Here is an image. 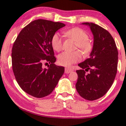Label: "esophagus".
Segmentation results:
<instances>
[{"label": "esophagus", "mask_w": 126, "mask_h": 126, "mask_svg": "<svg viewBox=\"0 0 126 126\" xmlns=\"http://www.w3.org/2000/svg\"><path fill=\"white\" fill-rule=\"evenodd\" d=\"M72 71V69H71L70 68H65V73L66 74H69L70 72H71Z\"/></svg>", "instance_id": "1"}]
</instances>
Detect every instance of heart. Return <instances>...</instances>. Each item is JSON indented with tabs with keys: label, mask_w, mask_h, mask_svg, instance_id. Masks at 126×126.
I'll return each instance as SVG.
<instances>
[{
	"label": "heart",
	"mask_w": 126,
	"mask_h": 126,
	"mask_svg": "<svg viewBox=\"0 0 126 126\" xmlns=\"http://www.w3.org/2000/svg\"><path fill=\"white\" fill-rule=\"evenodd\" d=\"M65 36L70 38L75 42V47L82 50L84 53L90 51L92 45L88 39V35L85 31L79 28H74L65 31ZM51 45L55 51L59 52L63 49V39L60 35L55 33L51 39ZM82 56L80 52L77 51L73 52H63L58 57V61L61 65L63 66H70L80 61Z\"/></svg>",
	"instance_id": "obj_1"
}]
</instances>
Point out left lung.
Instances as JSON below:
<instances>
[{
  "mask_svg": "<svg viewBox=\"0 0 126 126\" xmlns=\"http://www.w3.org/2000/svg\"><path fill=\"white\" fill-rule=\"evenodd\" d=\"M82 24L90 27L94 42L89 58L78 64L82 69L76 71L78 79L75 87L81 97L93 101L104 95L113 83L117 71L118 51L107 30L93 23Z\"/></svg>",
  "mask_w": 126,
  "mask_h": 126,
  "instance_id": "8db88e82",
  "label": "left lung"
}]
</instances>
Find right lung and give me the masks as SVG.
Wrapping results in <instances>:
<instances>
[{
	"label": "right lung",
	"instance_id": "add662e5",
	"mask_svg": "<svg viewBox=\"0 0 126 126\" xmlns=\"http://www.w3.org/2000/svg\"><path fill=\"white\" fill-rule=\"evenodd\" d=\"M65 26L45 19L33 20L20 31L12 49V69L16 81L25 92L42 98L52 92L64 72L57 66L51 45L55 32ZM44 63H50L44 69Z\"/></svg>",
	"mask_w": 126,
	"mask_h": 126
}]
</instances>
